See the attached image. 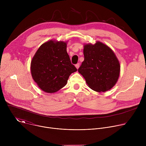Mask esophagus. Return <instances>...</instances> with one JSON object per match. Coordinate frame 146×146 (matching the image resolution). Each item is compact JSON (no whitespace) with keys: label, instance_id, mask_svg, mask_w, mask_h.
Here are the masks:
<instances>
[{"label":"esophagus","instance_id":"1","mask_svg":"<svg viewBox=\"0 0 146 146\" xmlns=\"http://www.w3.org/2000/svg\"><path fill=\"white\" fill-rule=\"evenodd\" d=\"M75 66H76V68L78 69V68H79V66H80V64H77L76 65H75Z\"/></svg>","mask_w":146,"mask_h":146}]
</instances>
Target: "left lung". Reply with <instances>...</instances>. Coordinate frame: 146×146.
Wrapping results in <instances>:
<instances>
[{
	"mask_svg": "<svg viewBox=\"0 0 146 146\" xmlns=\"http://www.w3.org/2000/svg\"><path fill=\"white\" fill-rule=\"evenodd\" d=\"M84 60L78 69L88 87L94 91L106 92L113 88L118 79L119 62L113 50L97 41L87 44L83 50Z\"/></svg>",
	"mask_w": 146,
	"mask_h": 146,
	"instance_id": "1",
	"label": "left lung"
}]
</instances>
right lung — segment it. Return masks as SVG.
Instances as JSON below:
<instances>
[{
    "mask_svg": "<svg viewBox=\"0 0 146 146\" xmlns=\"http://www.w3.org/2000/svg\"><path fill=\"white\" fill-rule=\"evenodd\" d=\"M66 44L62 41H47L32 58V78L38 87L47 93H54L63 88L69 76L77 71L67 53Z\"/></svg>",
    "mask_w": 146,
    "mask_h": 146,
    "instance_id": "obj_1",
    "label": "right lung"
}]
</instances>
